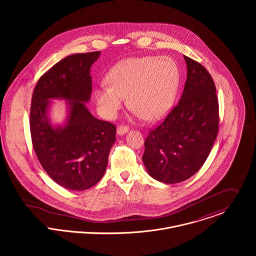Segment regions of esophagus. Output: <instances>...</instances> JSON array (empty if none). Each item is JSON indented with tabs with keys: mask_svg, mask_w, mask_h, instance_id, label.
Listing matches in <instances>:
<instances>
[{
	"mask_svg": "<svg viewBox=\"0 0 256 256\" xmlns=\"http://www.w3.org/2000/svg\"><path fill=\"white\" fill-rule=\"evenodd\" d=\"M128 130H129V127L127 125H120V126L117 127V134L118 135H123L126 132H128Z\"/></svg>",
	"mask_w": 256,
	"mask_h": 256,
	"instance_id": "34e87169",
	"label": "esophagus"
}]
</instances>
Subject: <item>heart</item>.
I'll return each mask as SVG.
<instances>
[{
    "instance_id": "b5f03b06",
    "label": "heart",
    "mask_w": 256,
    "mask_h": 256,
    "mask_svg": "<svg viewBox=\"0 0 256 256\" xmlns=\"http://www.w3.org/2000/svg\"><path fill=\"white\" fill-rule=\"evenodd\" d=\"M108 82L100 84L96 100L102 115L113 118L126 102L148 120L162 117L172 106L180 84V70L168 57H136L117 63Z\"/></svg>"
}]
</instances>
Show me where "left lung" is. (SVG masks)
I'll list each match as a JSON object with an SVG mask.
<instances>
[{
  "instance_id": "1",
  "label": "left lung",
  "mask_w": 256,
  "mask_h": 256,
  "mask_svg": "<svg viewBox=\"0 0 256 256\" xmlns=\"http://www.w3.org/2000/svg\"><path fill=\"white\" fill-rule=\"evenodd\" d=\"M187 78L178 104L145 140L143 162L148 174L164 183L182 182L207 160L219 131V102L211 74L184 56Z\"/></svg>"
}]
</instances>
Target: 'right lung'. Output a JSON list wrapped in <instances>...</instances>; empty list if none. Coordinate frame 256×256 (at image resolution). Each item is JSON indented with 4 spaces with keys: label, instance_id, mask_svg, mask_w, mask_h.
Returning a JSON list of instances; mask_svg holds the SVG:
<instances>
[{
    "label": "right lung",
    "instance_id": "right-lung-1",
    "mask_svg": "<svg viewBox=\"0 0 256 256\" xmlns=\"http://www.w3.org/2000/svg\"><path fill=\"white\" fill-rule=\"evenodd\" d=\"M100 53L67 56L40 76L32 94L30 126L37 158L55 182L70 190H86L102 178L115 142V125L94 118L84 104L92 94L90 67ZM51 98L70 100L64 128H54L46 118Z\"/></svg>",
    "mask_w": 256,
    "mask_h": 256
}]
</instances>
